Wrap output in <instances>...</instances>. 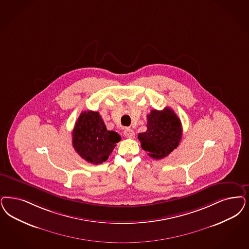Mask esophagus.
I'll return each mask as SVG.
<instances>
[{"instance_id": "34e87169", "label": "esophagus", "mask_w": 249, "mask_h": 249, "mask_svg": "<svg viewBox=\"0 0 249 249\" xmlns=\"http://www.w3.org/2000/svg\"><path fill=\"white\" fill-rule=\"evenodd\" d=\"M124 135H125V137L129 138V139H133L135 137L134 130L129 129V128H126L124 129Z\"/></svg>"}]
</instances>
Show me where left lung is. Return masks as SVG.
<instances>
[{
    "label": "left lung",
    "mask_w": 249,
    "mask_h": 249,
    "mask_svg": "<svg viewBox=\"0 0 249 249\" xmlns=\"http://www.w3.org/2000/svg\"><path fill=\"white\" fill-rule=\"evenodd\" d=\"M181 138L180 120L169 107L150 112L147 115V130L138 134L142 148L156 160L166 157L177 149Z\"/></svg>",
    "instance_id": "1"
}]
</instances>
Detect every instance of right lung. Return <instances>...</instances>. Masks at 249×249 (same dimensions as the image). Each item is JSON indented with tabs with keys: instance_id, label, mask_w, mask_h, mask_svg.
<instances>
[{
	"instance_id": "right-lung-1",
	"label": "right lung",
	"mask_w": 249,
	"mask_h": 249,
	"mask_svg": "<svg viewBox=\"0 0 249 249\" xmlns=\"http://www.w3.org/2000/svg\"><path fill=\"white\" fill-rule=\"evenodd\" d=\"M121 137L107 130L98 112H82L72 130V146L88 163L99 164L107 160Z\"/></svg>"
}]
</instances>
